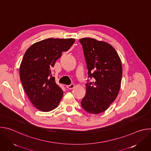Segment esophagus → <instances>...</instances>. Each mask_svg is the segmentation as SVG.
<instances>
[{"label":"esophagus","instance_id":"1","mask_svg":"<svg viewBox=\"0 0 151 151\" xmlns=\"http://www.w3.org/2000/svg\"><path fill=\"white\" fill-rule=\"evenodd\" d=\"M75 87V85L73 83H71L70 85H66V88H68V89H72Z\"/></svg>","mask_w":151,"mask_h":151}]
</instances>
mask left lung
<instances>
[{"label":"left lung","mask_w":151,"mask_h":151,"mask_svg":"<svg viewBox=\"0 0 151 151\" xmlns=\"http://www.w3.org/2000/svg\"><path fill=\"white\" fill-rule=\"evenodd\" d=\"M88 69L94 82L86 83L82 108L92 114L104 112L116 99L122 75L120 58L114 48L103 41L85 37L79 39Z\"/></svg>","instance_id":"left-lung-1"}]
</instances>
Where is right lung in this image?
I'll list each match as a JSON object with an SVG mask.
<instances>
[{
	"mask_svg": "<svg viewBox=\"0 0 151 151\" xmlns=\"http://www.w3.org/2000/svg\"><path fill=\"white\" fill-rule=\"evenodd\" d=\"M75 41L74 39H47L33 44L24 54L19 68L21 82L32 103L40 111L54 109L63 97V91L55 83L51 69Z\"/></svg>",
	"mask_w": 151,
	"mask_h": 151,
	"instance_id": "1",
	"label": "right lung"
}]
</instances>
